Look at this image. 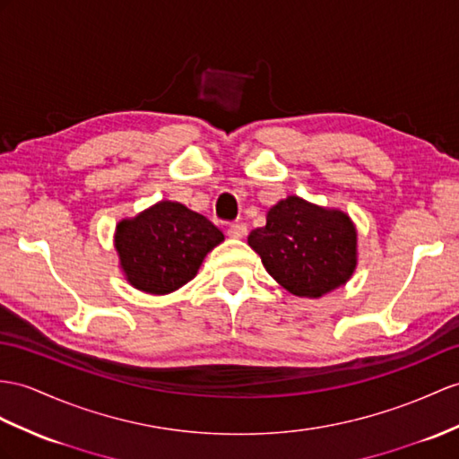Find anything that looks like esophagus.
Wrapping results in <instances>:
<instances>
[{"label":"esophagus","instance_id":"esophagus-1","mask_svg":"<svg viewBox=\"0 0 459 459\" xmlns=\"http://www.w3.org/2000/svg\"><path fill=\"white\" fill-rule=\"evenodd\" d=\"M228 236L233 238V239H241V238L247 236V226H245V223H241V221H233V223H230V228H228Z\"/></svg>","mask_w":459,"mask_h":459}]
</instances>
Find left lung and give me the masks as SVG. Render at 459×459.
<instances>
[{
  "label": "left lung",
  "instance_id": "left-lung-1",
  "mask_svg": "<svg viewBox=\"0 0 459 459\" xmlns=\"http://www.w3.org/2000/svg\"><path fill=\"white\" fill-rule=\"evenodd\" d=\"M274 281L290 294L321 298L346 284L356 268V228L341 210L299 196L276 203L266 226L247 238Z\"/></svg>",
  "mask_w": 459,
  "mask_h": 459
}]
</instances>
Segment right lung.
I'll return each mask as SVG.
<instances>
[{"label":"right lung","instance_id":"add662e5","mask_svg":"<svg viewBox=\"0 0 459 459\" xmlns=\"http://www.w3.org/2000/svg\"><path fill=\"white\" fill-rule=\"evenodd\" d=\"M223 233L198 212L161 200L117 223L115 247L126 281L145 294H171L196 276Z\"/></svg>","mask_w":459,"mask_h":459}]
</instances>
